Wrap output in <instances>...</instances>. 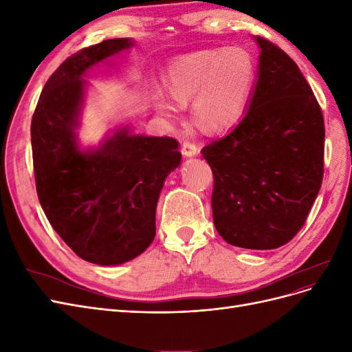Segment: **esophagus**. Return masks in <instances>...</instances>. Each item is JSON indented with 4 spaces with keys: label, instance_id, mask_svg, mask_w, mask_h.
Segmentation results:
<instances>
[{
    "label": "esophagus",
    "instance_id": "1",
    "mask_svg": "<svg viewBox=\"0 0 352 352\" xmlns=\"http://www.w3.org/2000/svg\"><path fill=\"white\" fill-rule=\"evenodd\" d=\"M199 153V148L194 142H184L182 145V154L185 157H195Z\"/></svg>",
    "mask_w": 352,
    "mask_h": 352
}]
</instances>
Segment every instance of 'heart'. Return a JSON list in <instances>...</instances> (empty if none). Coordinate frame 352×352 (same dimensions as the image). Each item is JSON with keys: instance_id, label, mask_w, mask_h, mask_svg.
Masks as SVG:
<instances>
[{"instance_id": "1", "label": "heart", "mask_w": 352, "mask_h": 352, "mask_svg": "<svg viewBox=\"0 0 352 352\" xmlns=\"http://www.w3.org/2000/svg\"><path fill=\"white\" fill-rule=\"evenodd\" d=\"M255 80V66L239 48L201 50L179 56L164 70V87L150 89L154 109L167 117L182 111L192 101L197 124L210 132L235 124L247 107Z\"/></svg>"}]
</instances>
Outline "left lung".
<instances>
[{
	"mask_svg": "<svg viewBox=\"0 0 352 352\" xmlns=\"http://www.w3.org/2000/svg\"><path fill=\"white\" fill-rule=\"evenodd\" d=\"M239 124L202 148L212 175L219 235L233 247L274 250L307 220L323 180L324 122L295 61L270 41Z\"/></svg>",
	"mask_w": 352,
	"mask_h": 352,
	"instance_id": "8db88e82",
	"label": "left lung"
}]
</instances>
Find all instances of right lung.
Returning a JSON list of instances; mask_svg holds the SVG:
<instances>
[{
  "label": "right lung",
  "mask_w": 352,
  "mask_h": 352,
  "mask_svg": "<svg viewBox=\"0 0 352 352\" xmlns=\"http://www.w3.org/2000/svg\"><path fill=\"white\" fill-rule=\"evenodd\" d=\"M133 45L131 38L107 39L69 57L47 80L32 117L41 207L73 252L98 265L123 264L150 247L160 192L182 160L173 138L136 135L129 126L80 146L85 78Z\"/></svg>",
  "instance_id": "right-lung-1"
}]
</instances>
